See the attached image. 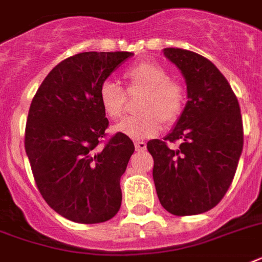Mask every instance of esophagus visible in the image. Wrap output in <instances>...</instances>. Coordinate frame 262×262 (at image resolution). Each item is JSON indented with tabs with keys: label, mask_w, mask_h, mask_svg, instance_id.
<instances>
[{
	"label": "esophagus",
	"mask_w": 262,
	"mask_h": 262,
	"mask_svg": "<svg viewBox=\"0 0 262 262\" xmlns=\"http://www.w3.org/2000/svg\"><path fill=\"white\" fill-rule=\"evenodd\" d=\"M135 146L137 152H144L146 149V144L144 141H136Z\"/></svg>",
	"instance_id": "1"
}]
</instances>
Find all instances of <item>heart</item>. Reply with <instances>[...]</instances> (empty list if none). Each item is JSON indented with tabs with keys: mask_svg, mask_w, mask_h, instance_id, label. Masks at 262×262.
Returning a JSON list of instances; mask_svg holds the SVG:
<instances>
[{
	"mask_svg": "<svg viewBox=\"0 0 262 262\" xmlns=\"http://www.w3.org/2000/svg\"><path fill=\"white\" fill-rule=\"evenodd\" d=\"M127 89L144 90L137 102L136 114L116 125V130L133 140H144L160 130L161 124L179 120L186 105V87L175 78H168L167 70L153 61H140L125 71ZM98 97L103 112L110 118H120L125 110L126 94L120 83L106 79L101 83Z\"/></svg>",
	"mask_w": 262,
	"mask_h": 262,
	"instance_id": "obj_1",
	"label": "heart"
}]
</instances>
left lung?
I'll return each instance as SVG.
<instances>
[{
  "mask_svg": "<svg viewBox=\"0 0 262 262\" xmlns=\"http://www.w3.org/2000/svg\"><path fill=\"white\" fill-rule=\"evenodd\" d=\"M164 55L186 78L188 101L175 129L146 148L161 206L173 215H195L215 207L233 182L244 146L241 110L208 59L182 48H165Z\"/></svg>",
  "mask_w": 262,
  "mask_h": 262,
  "instance_id": "8db88e82",
  "label": "left lung"
}]
</instances>
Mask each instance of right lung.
Masks as SVG:
<instances>
[{
    "mask_svg": "<svg viewBox=\"0 0 262 262\" xmlns=\"http://www.w3.org/2000/svg\"><path fill=\"white\" fill-rule=\"evenodd\" d=\"M132 52H82L55 66L32 99L25 152L36 186L57 214L101 223L121 207L120 179L135 145L124 133L107 136L98 90Z\"/></svg>",
    "mask_w": 262,
    "mask_h": 262,
    "instance_id": "1",
    "label": "right lung"
}]
</instances>
